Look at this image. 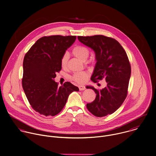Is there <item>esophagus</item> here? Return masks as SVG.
<instances>
[{
    "label": "esophagus",
    "mask_w": 156,
    "mask_h": 156,
    "mask_svg": "<svg viewBox=\"0 0 156 156\" xmlns=\"http://www.w3.org/2000/svg\"><path fill=\"white\" fill-rule=\"evenodd\" d=\"M78 87H79L80 90H81H81H84L86 89V87L84 86H83V85H80L78 86Z\"/></svg>",
    "instance_id": "34e87169"
}]
</instances>
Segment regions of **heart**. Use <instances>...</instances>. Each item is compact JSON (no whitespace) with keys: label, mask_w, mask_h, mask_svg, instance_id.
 Masks as SVG:
<instances>
[{"label":"heart","mask_w":156,"mask_h":156,"mask_svg":"<svg viewBox=\"0 0 156 156\" xmlns=\"http://www.w3.org/2000/svg\"><path fill=\"white\" fill-rule=\"evenodd\" d=\"M72 53L78 59L84 61L89 56L88 49L83 46H76L73 50ZM69 59V55L67 54H64L61 60V65L62 67H65L67 65ZM88 73L87 72H76L73 76V79L78 83H84L86 81L88 78Z\"/></svg>","instance_id":"heart-1"}]
</instances>
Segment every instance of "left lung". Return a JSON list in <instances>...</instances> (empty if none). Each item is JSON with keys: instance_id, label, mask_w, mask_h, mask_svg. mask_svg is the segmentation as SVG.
Masks as SVG:
<instances>
[{"instance_id": "left-lung-1", "label": "left lung", "mask_w": 156, "mask_h": 156, "mask_svg": "<svg viewBox=\"0 0 156 156\" xmlns=\"http://www.w3.org/2000/svg\"><path fill=\"white\" fill-rule=\"evenodd\" d=\"M78 40L91 48L96 62L91 80H104L107 86L99 90L87 86L95 94L96 98L87 104L88 110L97 117L113 113L122 104L127 95L131 76V66L127 55L120 43L115 39L101 35L83 37Z\"/></svg>"}]
</instances>
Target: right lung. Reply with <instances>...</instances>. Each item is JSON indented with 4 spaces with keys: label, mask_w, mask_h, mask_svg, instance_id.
I'll return each mask as SVG.
<instances>
[{
    "label": "right lung",
    "mask_w": 156,
    "mask_h": 156,
    "mask_svg": "<svg viewBox=\"0 0 156 156\" xmlns=\"http://www.w3.org/2000/svg\"><path fill=\"white\" fill-rule=\"evenodd\" d=\"M76 36L52 35L38 39L26 54L22 87L32 108L40 115L54 116L64 108L69 94L78 92L69 82L58 86L54 81L62 69L61 60Z\"/></svg>",
    "instance_id": "1"
}]
</instances>
